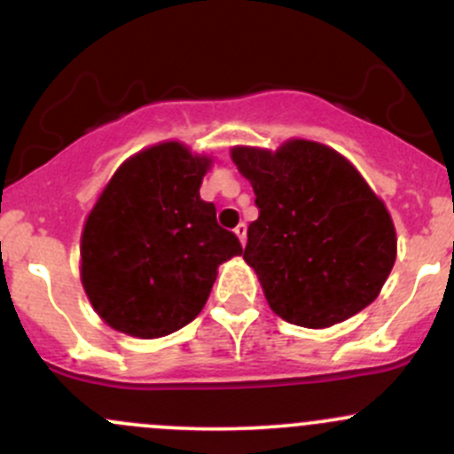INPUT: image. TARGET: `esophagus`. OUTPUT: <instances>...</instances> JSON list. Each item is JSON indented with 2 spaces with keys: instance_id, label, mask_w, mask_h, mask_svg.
Segmentation results:
<instances>
[{
  "instance_id": "1",
  "label": "esophagus",
  "mask_w": 454,
  "mask_h": 454,
  "mask_svg": "<svg viewBox=\"0 0 454 454\" xmlns=\"http://www.w3.org/2000/svg\"><path fill=\"white\" fill-rule=\"evenodd\" d=\"M233 231H236V236L240 238V242L245 245V242H247V225H245V223H240V225L233 229Z\"/></svg>"
}]
</instances>
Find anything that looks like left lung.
Returning <instances> with one entry per match:
<instances>
[{"label":"left lung","mask_w":454,"mask_h":454,"mask_svg":"<svg viewBox=\"0 0 454 454\" xmlns=\"http://www.w3.org/2000/svg\"><path fill=\"white\" fill-rule=\"evenodd\" d=\"M231 158L260 209L242 257L272 311L323 329L372 303L396 260V231L353 164L309 140L277 153L236 147Z\"/></svg>","instance_id":"obj_1"}]
</instances>
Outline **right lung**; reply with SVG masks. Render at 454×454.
I'll return each instance as SVG.
<instances>
[{"label": "right lung", "instance_id": "obj_1", "mask_svg": "<svg viewBox=\"0 0 454 454\" xmlns=\"http://www.w3.org/2000/svg\"><path fill=\"white\" fill-rule=\"evenodd\" d=\"M209 168L179 143L140 151L114 173L82 233V284L112 329L162 338L197 318L236 233L199 197Z\"/></svg>", "mask_w": 454, "mask_h": 454}]
</instances>
